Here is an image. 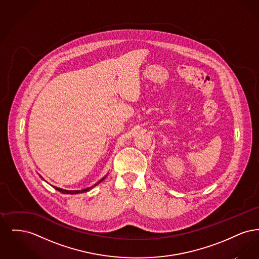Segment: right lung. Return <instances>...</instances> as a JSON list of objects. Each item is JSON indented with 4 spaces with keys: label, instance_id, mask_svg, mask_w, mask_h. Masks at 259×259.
I'll return each instance as SVG.
<instances>
[{
    "label": "right lung",
    "instance_id": "add662e5",
    "mask_svg": "<svg viewBox=\"0 0 259 259\" xmlns=\"http://www.w3.org/2000/svg\"><path fill=\"white\" fill-rule=\"evenodd\" d=\"M41 178V177H40ZM107 178V176H105L103 179H101L100 181H99L98 183H96L95 185H92V186H90V187H87L85 189H81V190H66V189H62V188H59V187H56V186H53L56 190H58L59 192H61V193H64V194H77V193H82V192H87V191H89L90 189H92L94 186H96V185H99L101 182H103L105 179ZM42 179V178H41Z\"/></svg>",
    "mask_w": 259,
    "mask_h": 259
}]
</instances>
